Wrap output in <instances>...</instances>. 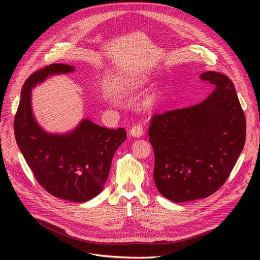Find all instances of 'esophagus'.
Here are the masks:
<instances>
[{
	"mask_svg": "<svg viewBox=\"0 0 260 260\" xmlns=\"http://www.w3.org/2000/svg\"><path fill=\"white\" fill-rule=\"evenodd\" d=\"M129 133H131V135L132 136H134V137H141V136L143 135V133H144V131H143V125H142V123H140V122H138L137 124H135V125H133V127L131 128V131H129Z\"/></svg>",
	"mask_w": 260,
	"mask_h": 260,
	"instance_id": "34e87169",
	"label": "esophagus"
}]
</instances>
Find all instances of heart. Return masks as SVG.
Wrapping results in <instances>:
<instances>
[{
    "label": "heart",
    "instance_id": "heart-1",
    "mask_svg": "<svg viewBox=\"0 0 260 260\" xmlns=\"http://www.w3.org/2000/svg\"><path fill=\"white\" fill-rule=\"evenodd\" d=\"M106 100L109 101V102H113V101H114V97H113L112 94H107V95H106Z\"/></svg>",
    "mask_w": 260,
    "mask_h": 260
}]
</instances>
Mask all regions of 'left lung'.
Returning <instances> with one entry per match:
<instances>
[{
    "mask_svg": "<svg viewBox=\"0 0 260 260\" xmlns=\"http://www.w3.org/2000/svg\"><path fill=\"white\" fill-rule=\"evenodd\" d=\"M199 78L215 87L206 100L155 114L148 126L155 184L174 202L207 198L219 189L245 142V117L233 82L217 72Z\"/></svg>",
    "mask_w": 260,
    "mask_h": 260,
    "instance_id": "1",
    "label": "left lung"
}]
</instances>
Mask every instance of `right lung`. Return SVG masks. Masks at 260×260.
Returning a JSON list of instances; mask_svg holds the SVG:
<instances>
[{
  "instance_id": "add662e5",
  "label": "right lung",
  "mask_w": 260,
  "mask_h": 260,
  "mask_svg": "<svg viewBox=\"0 0 260 260\" xmlns=\"http://www.w3.org/2000/svg\"><path fill=\"white\" fill-rule=\"evenodd\" d=\"M74 71V66L59 63L31 74L22 88L13 129L39 184L54 197L84 202L102 190L113 156L127 135L123 127L105 128L89 120H83L74 132L61 136L48 134L37 124L31 113V87L49 75Z\"/></svg>"
}]
</instances>
